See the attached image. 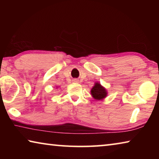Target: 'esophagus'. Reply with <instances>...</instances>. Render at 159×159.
<instances>
[{"instance_id": "1", "label": "esophagus", "mask_w": 159, "mask_h": 159, "mask_svg": "<svg viewBox=\"0 0 159 159\" xmlns=\"http://www.w3.org/2000/svg\"><path fill=\"white\" fill-rule=\"evenodd\" d=\"M73 82H74V83H79V80H78V79H75L73 80Z\"/></svg>"}]
</instances>
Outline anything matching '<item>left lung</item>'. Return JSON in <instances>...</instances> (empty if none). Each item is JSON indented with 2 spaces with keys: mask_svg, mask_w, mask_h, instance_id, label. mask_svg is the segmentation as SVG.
Masks as SVG:
<instances>
[{
  "mask_svg": "<svg viewBox=\"0 0 159 159\" xmlns=\"http://www.w3.org/2000/svg\"><path fill=\"white\" fill-rule=\"evenodd\" d=\"M90 93L93 98L97 100H102L107 95V90L99 83H95V85L91 89Z\"/></svg>",
  "mask_w": 159,
  "mask_h": 159,
  "instance_id": "obj_1",
  "label": "left lung"
}]
</instances>
